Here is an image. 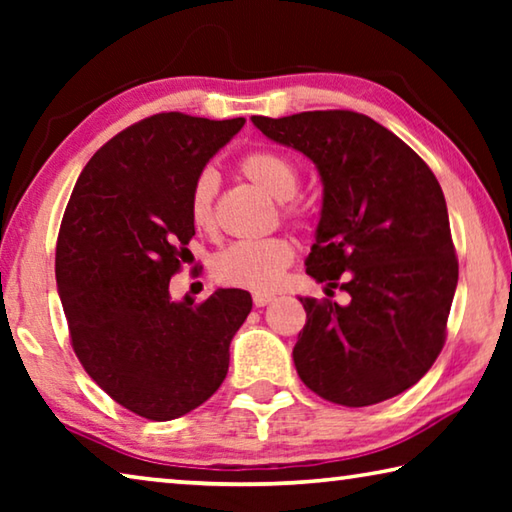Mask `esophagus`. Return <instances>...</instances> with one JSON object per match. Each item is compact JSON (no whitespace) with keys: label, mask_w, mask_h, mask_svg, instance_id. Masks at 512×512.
<instances>
[{"label":"esophagus","mask_w":512,"mask_h":512,"mask_svg":"<svg viewBox=\"0 0 512 512\" xmlns=\"http://www.w3.org/2000/svg\"><path fill=\"white\" fill-rule=\"evenodd\" d=\"M273 300H275L273 293H266V291H255V293H253L255 307H266V305H271Z\"/></svg>","instance_id":"esophagus-1"}]
</instances>
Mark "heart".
Wrapping results in <instances>:
<instances>
[{
	"instance_id": "obj_1",
	"label": "heart",
	"mask_w": 512,
	"mask_h": 512,
	"mask_svg": "<svg viewBox=\"0 0 512 512\" xmlns=\"http://www.w3.org/2000/svg\"><path fill=\"white\" fill-rule=\"evenodd\" d=\"M241 171L255 187L262 189L275 201H289L296 196L300 173L296 162L277 151H253L241 160ZM219 189V176L212 169L198 173L192 192H189V216L198 230L212 232L214 198ZM287 216H298L296 205L284 207ZM293 244L282 237H268L257 241H237L214 257L212 273L221 284L241 289L268 291L282 280L284 271L293 262Z\"/></svg>"
}]
</instances>
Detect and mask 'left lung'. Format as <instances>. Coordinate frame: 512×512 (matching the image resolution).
Here are the masks:
<instances>
[{
  "instance_id": "1",
  "label": "left lung",
  "mask_w": 512,
  "mask_h": 512,
  "mask_svg": "<svg viewBox=\"0 0 512 512\" xmlns=\"http://www.w3.org/2000/svg\"><path fill=\"white\" fill-rule=\"evenodd\" d=\"M250 119L316 164L323 210L307 273L327 296L350 293L348 305L300 298V379L341 406L391 400L418 384L445 345L458 259L443 189L411 146L359 112Z\"/></svg>"
}]
</instances>
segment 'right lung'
Masks as SVG:
<instances>
[{
  "label": "right lung",
  "instance_id": "right-lung-1",
  "mask_svg": "<svg viewBox=\"0 0 512 512\" xmlns=\"http://www.w3.org/2000/svg\"><path fill=\"white\" fill-rule=\"evenodd\" d=\"M244 124L183 112L137 121L85 164L60 223L56 282L72 348L112 400L146 420L210 400L253 309L241 289H216L201 305L169 293L192 255L194 180Z\"/></svg>",
  "mask_w": 512,
  "mask_h": 512
}]
</instances>
